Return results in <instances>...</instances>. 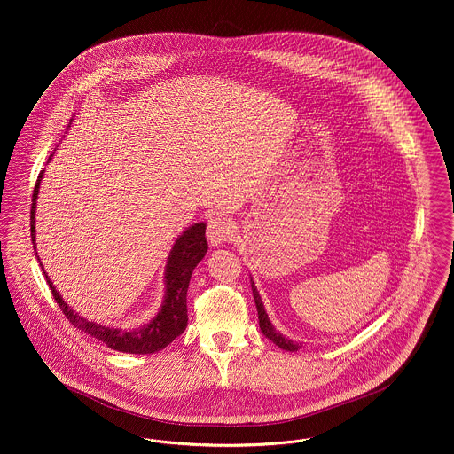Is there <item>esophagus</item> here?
<instances>
[{"mask_svg": "<svg viewBox=\"0 0 454 454\" xmlns=\"http://www.w3.org/2000/svg\"><path fill=\"white\" fill-rule=\"evenodd\" d=\"M233 233H235V226L228 217L221 216V215L209 217L206 237L213 247L230 241L233 238Z\"/></svg>", "mask_w": 454, "mask_h": 454, "instance_id": "esophagus-1", "label": "esophagus"}]
</instances>
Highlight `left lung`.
Listing matches in <instances>:
<instances>
[{
  "mask_svg": "<svg viewBox=\"0 0 454 454\" xmlns=\"http://www.w3.org/2000/svg\"><path fill=\"white\" fill-rule=\"evenodd\" d=\"M252 291H254V300H255V304H257V311H259V325L260 330H262V333H263V335H265L269 340H272L276 346L284 348V350L294 352V350L301 348V344L289 340L287 337H284V335H281V333H279V332L274 328V325L270 324V320H269V317H267V313H265L263 302H262V300H260L259 291H257V287H255L254 281H252Z\"/></svg>",
  "mask_w": 454,
  "mask_h": 454,
  "instance_id": "1",
  "label": "left lung"
}]
</instances>
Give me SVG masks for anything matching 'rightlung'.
Returning <instances> with one entry per match:
<instances>
[{
  "label": "right lung",
  "instance_id": "obj_1",
  "mask_svg": "<svg viewBox=\"0 0 454 454\" xmlns=\"http://www.w3.org/2000/svg\"><path fill=\"white\" fill-rule=\"evenodd\" d=\"M73 122V119H71ZM69 122V124H71ZM71 128V126H67ZM54 154V153H52ZM49 156V160L52 158ZM43 172L41 170L34 194H32V209H30V237L34 243V252H35V204H37V195H39V187L43 180ZM207 252V241H206V223H195L191 228H187L176 241L173 243L170 255L167 260L165 267V300L158 311V315L153 318L150 324L143 325L136 330H121V328H112L106 325L88 322L87 318L80 317L71 309V306L66 304L61 294L56 291L54 284L45 276V281L51 287V293L54 296L56 302L59 304L61 311L65 313L66 318L69 324L74 325V328L82 330L88 333L90 337L104 342L108 348L126 352V354H153L173 342L180 333H184L187 326V289L189 282L192 278L197 263L204 259ZM35 257L43 267V262L39 255Z\"/></svg>",
  "mask_w": 454,
  "mask_h": 454
}]
</instances>
